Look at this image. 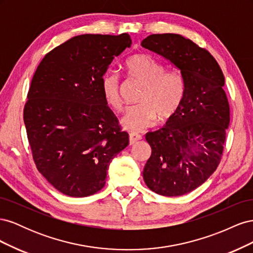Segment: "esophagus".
Here are the masks:
<instances>
[{
	"mask_svg": "<svg viewBox=\"0 0 253 253\" xmlns=\"http://www.w3.org/2000/svg\"><path fill=\"white\" fill-rule=\"evenodd\" d=\"M128 139H129V144H134L135 142H137L138 140L141 139V136L137 133H129L128 136Z\"/></svg>",
	"mask_w": 253,
	"mask_h": 253,
	"instance_id": "obj_1",
	"label": "esophagus"
}]
</instances>
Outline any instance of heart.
<instances>
[{
    "label": "heart",
    "mask_w": 253,
    "mask_h": 253,
    "mask_svg": "<svg viewBox=\"0 0 253 253\" xmlns=\"http://www.w3.org/2000/svg\"><path fill=\"white\" fill-rule=\"evenodd\" d=\"M128 77L142 84L137 104L128 108L121 125L133 132L142 131L155 124L170 120L178 111L183 97V82L178 73L165 71V65L147 55L136 53L125 63ZM101 91L105 103L111 109H121L120 77L108 72L101 80Z\"/></svg>",
    "instance_id": "obj_1"
}]
</instances>
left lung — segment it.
I'll return each instance as SVG.
<instances>
[{
  "mask_svg": "<svg viewBox=\"0 0 253 253\" xmlns=\"http://www.w3.org/2000/svg\"><path fill=\"white\" fill-rule=\"evenodd\" d=\"M141 45L173 63L183 82L178 111L145 135L152 154L143 179L159 195L180 196L203 185L219 165L230 122L225 77L208 50L180 35H151Z\"/></svg>",
  "mask_w": 253,
  "mask_h": 253,
  "instance_id": "obj_1",
  "label": "left lung"
}]
</instances>
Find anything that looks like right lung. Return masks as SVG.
I'll list each match as a JSON object with an SVG mask.
<instances>
[{"label": "right lung", "instance_id": "add662e5", "mask_svg": "<svg viewBox=\"0 0 253 253\" xmlns=\"http://www.w3.org/2000/svg\"><path fill=\"white\" fill-rule=\"evenodd\" d=\"M131 44L127 34L81 35L37 67L23 112L27 138L38 171L67 196L100 191L112 159L127 147L128 134L105 103L101 80Z\"/></svg>", "mask_w": 253, "mask_h": 253}]
</instances>
